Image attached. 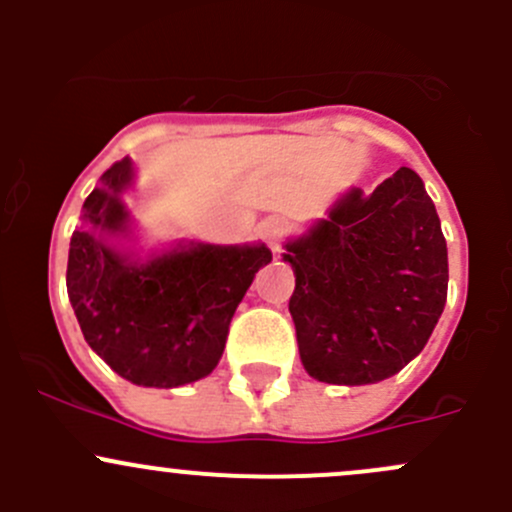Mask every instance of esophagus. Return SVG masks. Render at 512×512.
Wrapping results in <instances>:
<instances>
[{
	"label": "esophagus",
	"instance_id": "esophagus-1",
	"mask_svg": "<svg viewBox=\"0 0 512 512\" xmlns=\"http://www.w3.org/2000/svg\"><path fill=\"white\" fill-rule=\"evenodd\" d=\"M260 237L272 247V250H277L282 242V237H285V220L282 218L265 220V223L260 225Z\"/></svg>",
	"mask_w": 512,
	"mask_h": 512
}]
</instances>
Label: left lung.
Here are the masks:
<instances>
[{
    "instance_id": "left-lung-1",
    "label": "left lung",
    "mask_w": 512,
    "mask_h": 512,
    "mask_svg": "<svg viewBox=\"0 0 512 512\" xmlns=\"http://www.w3.org/2000/svg\"><path fill=\"white\" fill-rule=\"evenodd\" d=\"M289 314L312 379L364 386L421 354L446 307L448 250L436 205L411 168L374 193L349 188L285 242Z\"/></svg>"
}]
</instances>
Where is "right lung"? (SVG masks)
Instances as JSON below:
<instances>
[{
  "mask_svg": "<svg viewBox=\"0 0 512 512\" xmlns=\"http://www.w3.org/2000/svg\"><path fill=\"white\" fill-rule=\"evenodd\" d=\"M133 180V160H116L84 200L66 289L86 344L118 376L175 389L218 366L232 314L272 252L180 240L141 255L126 205Z\"/></svg>",
  "mask_w": 512,
  "mask_h": 512,
  "instance_id": "right-lung-1",
  "label": "right lung"
}]
</instances>
